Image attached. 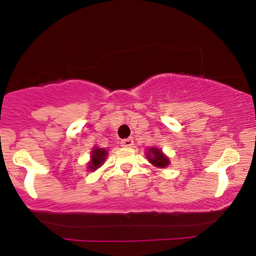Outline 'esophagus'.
Returning a JSON list of instances; mask_svg holds the SVG:
<instances>
[{
  "instance_id": "34e87169",
  "label": "esophagus",
  "mask_w": 256,
  "mask_h": 256,
  "mask_svg": "<svg viewBox=\"0 0 256 256\" xmlns=\"http://www.w3.org/2000/svg\"><path fill=\"white\" fill-rule=\"evenodd\" d=\"M120 144L122 146H134V140L132 138H125V140H122V142H120Z\"/></svg>"
}]
</instances>
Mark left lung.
Segmentation results:
<instances>
[{
  "label": "left lung",
  "instance_id": "1",
  "mask_svg": "<svg viewBox=\"0 0 256 256\" xmlns=\"http://www.w3.org/2000/svg\"><path fill=\"white\" fill-rule=\"evenodd\" d=\"M146 158L152 165L160 167V168H165L167 165H170V158L164 154L161 149L158 148H150L149 152H146Z\"/></svg>",
  "mask_w": 256,
  "mask_h": 256
}]
</instances>
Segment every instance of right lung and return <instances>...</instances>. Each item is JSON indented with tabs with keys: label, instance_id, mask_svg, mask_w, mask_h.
<instances>
[{
	"label": "right lung",
	"instance_id": "1",
	"mask_svg": "<svg viewBox=\"0 0 256 256\" xmlns=\"http://www.w3.org/2000/svg\"><path fill=\"white\" fill-rule=\"evenodd\" d=\"M107 155H108V152L106 150V149L95 146V148L92 149V152H91V160L89 161V164H88V165H89L88 166V168H89L90 171H96L98 167L104 165Z\"/></svg>",
	"mask_w": 256,
	"mask_h": 256
}]
</instances>
